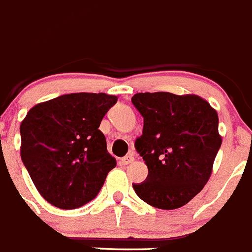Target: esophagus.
I'll return each mask as SVG.
<instances>
[{
  "label": "esophagus",
  "instance_id": "1",
  "mask_svg": "<svg viewBox=\"0 0 252 252\" xmlns=\"http://www.w3.org/2000/svg\"><path fill=\"white\" fill-rule=\"evenodd\" d=\"M133 161H134V156H133V153H129V155H126V156H124L123 158H122V162H123L124 165L132 163Z\"/></svg>",
  "mask_w": 252,
  "mask_h": 252
}]
</instances>
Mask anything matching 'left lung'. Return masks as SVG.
Returning <instances> with one entry per match:
<instances>
[{
    "mask_svg": "<svg viewBox=\"0 0 252 252\" xmlns=\"http://www.w3.org/2000/svg\"><path fill=\"white\" fill-rule=\"evenodd\" d=\"M132 102L143 117L134 147L148 167L147 179L133 189L152 207H183L211 178L222 144L217 111L196 95L141 93Z\"/></svg>",
    "mask_w": 252,
    "mask_h": 252,
    "instance_id": "obj_1",
    "label": "left lung"
}]
</instances>
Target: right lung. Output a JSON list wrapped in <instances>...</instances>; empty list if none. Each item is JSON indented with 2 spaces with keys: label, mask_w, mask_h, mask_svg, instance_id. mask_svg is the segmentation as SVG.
Wrapping results in <instances>:
<instances>
[{
  "label": "right lung",
  "mask_w": 252,
  "mask_h": 252,
  "mask_svg": "<svg viewBox=\"0 0 252 252\" xmlns=\"http://www.w3.org/2000/svg\"><path fill=\"white\" fill-rule=\"evenodd\" d=\"M118 97L77 93L35 105L20 126L21 159L40 195L61 209L91 202L117 161L99 129Z\"/></svg>",
  "instance_id": "add662e5"
}]
</instances>
